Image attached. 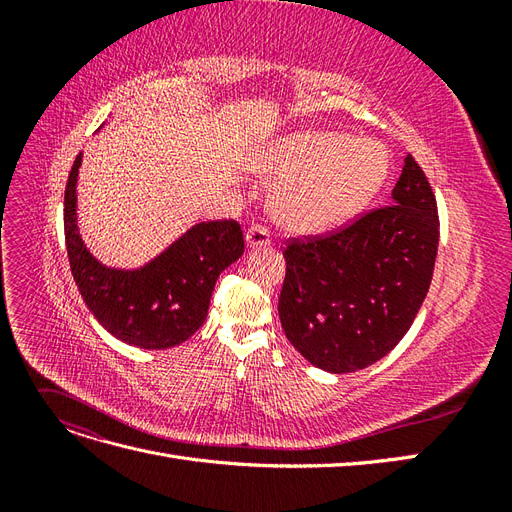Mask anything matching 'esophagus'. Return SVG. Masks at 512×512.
<instances>
[{"instance_id":"esophagus-1","label":"esophagus","mask_w":512,"mask_h":512,"mask_svg":"<svg viewBox=\"0 0 512 512\" xmlns=\"http://www.w3.org/2000/svg\"><path fill=\"white\" fill-rule=\"evenodd\" d=\"M271 243L269 239V230L262 228V226H252L250 230L245 232V245L247 250H258V247H267Z\"/></svg>"}]
</instances>
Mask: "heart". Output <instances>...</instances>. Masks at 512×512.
<instances>
[{
    "instance_id": "b5f03b06",
    "label": "heart",
    "mask_w": 512,
    "mask_h": 512,
    "mask_svg": "<svg viewBox=\"0 0 512 512\" xmlns=\"http://www.w3.org/2000/svg\"><path fill=\"white\" fill-rule=\"evenodd\" d=\"M258 173L277 183L269 198L275 224L314 237L342 228L371 203L391 173V153L376 138L305 130L277 138Z\"/></svg>"
}]
</instances>
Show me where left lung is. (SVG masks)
I'll list each match as a JSON object with an SVG mask.
<instances>
[{
    "label": "left lung",
    "instance_id": "left-lung-1",
    "mask_svg": "<svg viewBox=\"0 0 512 512\" xmlns=\"http://www.w3.org/2000/svg\"><path fill=\"white\" fill-rule=\"evenodd\" d=\"M438 241L436 196L408 156L389 207L331 237L288 245L280 320L290 344L331 374L380 361L427 297Z\"/></svg>",
    "mask_w": 512,
    "mask_h": 512
}]
</instances>
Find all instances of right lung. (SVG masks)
<instances>
[{
    "mask_svg": "<svg viewBox=\"0 0 512 512\" xmlns=\"http://www.w3.org/2000/svg\"><path fill=\"white\" fill-rule=\"evenodd\" d=\"M83 151L70 170L64 200L66 247L74 282L89 312L113 337L143 350H166L192 337L207 318L211 292L243 254L235 220L200 222L141 267L104 265L79 228L76 183Z\"/></svg>",
    "mask_w": 512,
    "mask_h": 512,
    "instance_id": "right-lung-1",
    "label": "right lung"
}]
</instances>
